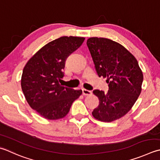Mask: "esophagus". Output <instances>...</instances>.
Instances as JSON below:
<instances>
[{
  "mask_svg": "<svg viewBox=\"0 0 160 160\" xmlns=\"http://www.w3.org/2000/svg\"><path fill=\"white\" fill-rule=\"evenodd\" d=\"M82 93L84 96H89L92 94V91H89V90H87L85 89H82Z\"/></svg>",
  "mask_w": 160,
  "mask_h": 160,
  "instance_id": "esophagus-1",
  "label": "esophagus"
}]
</instances>
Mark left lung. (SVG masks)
<instances>
[{"label":"left lung","mask_w":160,"mask_h":160,"mask_svg":"<svg viewBox=\"0 0 160 160\" xmlns=\"http://www.w3.org/2000/svg\"><path fill=\"white\" fill-rule=\"evenodd\" d=\"M87 44L99 77L107 78L108 93L94 90L99 99L93 117L102 122L123 117L132 108L142 92L143 72L135 57L123 46L102 37H90Z\"/></svg>","instance_id":"obj_1"}]
</instances>
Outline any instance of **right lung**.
Instances as JSON below:
<instances>
[{
  "instance_id": "add662e5",
  "label": "right lung",
  "mask_w": 160,
  "mask_h": 160,
  "mask_svg": "<svg viewBox=\"0 0 160 160\" xmlns=\"http://www.w3.org/2000/svg\"><path fill=\"white\" fill-rule=\"evenodd\" d=\"M85 38L62 37L43 46L25 65L21 84L31 108L48 120L64 118L72 103L81 96L76 90L59 84L65 62L82 44Z\"/></svg>"
}]
</instances>
